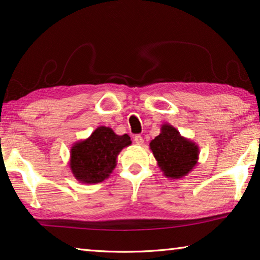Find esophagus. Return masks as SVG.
Wrapping results in <instances>:
<instances>
[{"instance_id":"esophagus-1","label":"esophagus","mask_w":260,"mask_h":260,"mask_svg":"<svg viewBox=\"0 0 260 260\" xmlns=\"http://www.w3.org/2000/svg\"><path fill=\"white\" fill-rule=\"evenodd\" d=\"M134 142L137 143V145H139V146H142L143 145V138L141 137V135H135V137H134Z\"/></svg>"}]
</instances>
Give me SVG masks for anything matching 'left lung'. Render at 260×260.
<instances>
[{
	"mask_svg": "<svg viewBox=\"0 0 260 260\" xmlns=\"http://www.w3.org/2000/svg\"><path fill=\"white\" fill-rule=\"evenodd\" d=\"M158 168L169 179H181L195 168L199 161L200 149L195 142L182 137L175 127L164 123L160 134L150 141Z\"/></svg>",
	"mask_w": 260,
	"mask_h": 260,
	"instance_id": "8db88e82",
	"label": "left lung"
}]
</instances>
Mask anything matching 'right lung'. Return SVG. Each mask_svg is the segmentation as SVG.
Masks as SVG:
<instances>
[{
	"label": "right lung",
	"instance_id": "right-lung-1",
	"mask_svg": "<svg viewBox=\"0 0 260 260\" xmlns=\"http://www.w3.org/2000/svg\"><path fill=\"white\" fill-rule=\"evenodd\" d=\"M131 143L127 134L118 135L110 127L100 126L87 139L73 143L70 169L81 183H100L111 175L119 153Z\"/></svg>",
	"mask_w": 260,
	"mask_h": 260
}]
</instances>
